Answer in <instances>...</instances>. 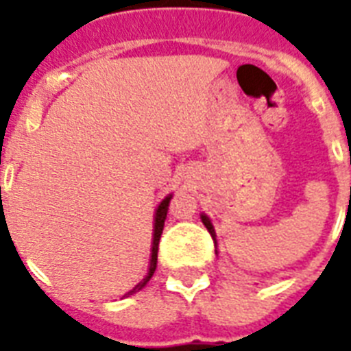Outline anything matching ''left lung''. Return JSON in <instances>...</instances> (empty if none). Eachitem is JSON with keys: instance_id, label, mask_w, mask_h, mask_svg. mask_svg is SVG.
I'll list each match as a JSON object with an SVG mask.
<instances>
[{"instance_id": "8db88e82", "label": "left lung", "mask_w": 351, "mask_h": 351, "mask_svg": "<svg viewBox=\"0 0 351 351\" xmlns=\"http://www.w3.org/2000/svg\"><path fill=\"white\" fill-rule=\"evenodd\" d=\"M200 219H202L204 226H206V228H208L209 233H211V237H213L215 245H217V233H215V228H213V224H211V220H209V217H208V215H206V213H202V215H200ZM217 253H219V251H217Z\"/></svg>"}]
</instances>
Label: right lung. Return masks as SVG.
<instances>
[{"mask_svg": "<svg viewBox=\"0 0 351 351\" xmlns=\"http://www.w3.org/2000/svg\"><path fill=\"white\" fill-rule=\"evenodd\" d=\"M173 195H167V197L158 204V208L154 211V222H153V244H151V258H149V269L145 273V277L140 280V282L134 286L132 289H129L123 297H129V295L136 293L140 291L142 288H145V284L151 280L153 277L154 269H156V261H158V242H160V237H162V231H164V222H165V217H167V208H169V202Z\"/></svg>", "mask_w": 351, "mask_h": 351, "instance_id": "add662e5", "label": "right lung"}]
</instances>
